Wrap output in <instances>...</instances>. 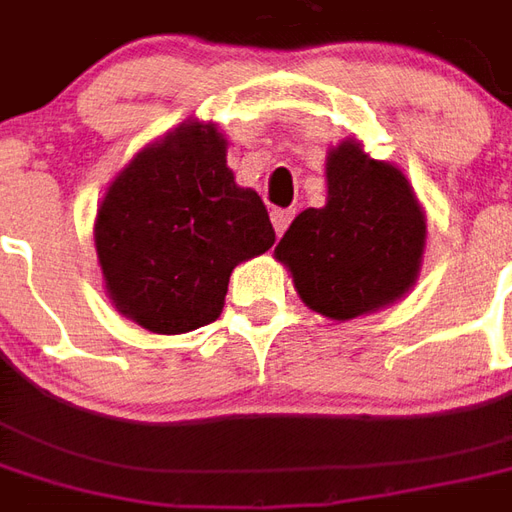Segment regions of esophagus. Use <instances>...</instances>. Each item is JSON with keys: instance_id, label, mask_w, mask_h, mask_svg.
Returning <instances> with one entry per match:
<instances>
[{"instance_id": "obj_1", "label": "esophagus", "mask_w": 512, "mask_h": 512, "mask_svg": "<svg viewBox=\"0 0 512 512\" xmlns=\"http://www.w3.org/2000/svg\"><path fill=\"white\" fill-rule=\"evenodd\" d=\"M293 213L290 208H277V211H271V222H274V230H277V235H282L285 230L290 227V222H293Z\"/></svg>"}]
</instances>
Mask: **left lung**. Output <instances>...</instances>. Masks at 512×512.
Here are the masks:
<instances>
[{
    "mask_svg": "<svg viewBox=\"0 0 512 512\" xmlns=\"http://www.w3.org/2000/svg\"><path fill=\"white\" fill-rule=\"evenodd\" d=\"M329 200L299 213L274 249L310 310L351 321L400 299L417 279L425 213L406 175L359 142L326 158Z\"/></svg>",
    "mask_w": 512,
    "mask_h": 512,
    "instance_id": "8db88e82",
    "label": "left lung"
}]
</instances>
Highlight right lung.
Here are the masks:
<instances>
[{
  "instance_id": "right-lung-1",
  "label": "right lung",
  "mask_w": 512,
  "mask_h": 512,
  "mask_svg": "<svg viewBox=\"0 0 512 512\" xmlns=\"http://www.w3.org/2000/svg\"><path fill=\"white\" fill-rule=\"evenodd\" d=\"M224 156L227 142L211 123H183L145 147L98 208L106 290L147 332L216 321L233 268L277 241L263 200L235 183Z\"/></svg>"
}]
</instances>
